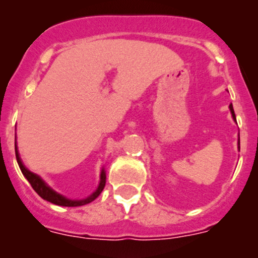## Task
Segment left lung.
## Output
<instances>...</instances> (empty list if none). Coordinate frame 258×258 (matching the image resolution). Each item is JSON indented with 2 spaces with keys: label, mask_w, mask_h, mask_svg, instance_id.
Instances as JSON below:
<instances>
[{
  "label": "left lung",
  "mask_w": 258,
  "mask_h": 258,
  "mask_svg": "<svg viewBox=\"0 0 258 258\" xmlns=\"http://www.w3.org/2000/svg\"><path fill=\"white\" fill-rule=\"evenodd\" d=\"M230 111H231V113H232L233 119H235V121H236V114H235V111H233L232 105H230ZM238 148H240V139H238Z\"/></svg>",
  "instance_id": "left-lung-1"
}]
</instances>
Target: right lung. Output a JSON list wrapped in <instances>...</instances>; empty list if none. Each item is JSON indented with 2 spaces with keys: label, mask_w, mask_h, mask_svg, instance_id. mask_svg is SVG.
<instances>
[{
  "label": "right lung",
  "mask_w": 258,
  "mask_h": 258,
  "mask_svg": "<svg viewBox=\"0 0 258 258\" xmlns=\"http://www.w3.org/2000/svg\"><path fill=\"white\" fill-rule=\"evenodd\" d=\"M15 151H16L17 163H18V166H20V168H21V172H22L23 176L27 178V181L30 182L31 186H32V188L35 189L36 192H37L38 196H41L43 200L51 202V204L58 205V206H66V207L83 206V205L90 204V202H92L93 200L97 199V197L100 196L101 192H102V189L105 188L106 172H105V170H102V171H101L100 184H98L97 189H96V191L93 192L91 196H88L87 199H85V200H70V199H67V197L62 196V195L57 194L56 191H53V189H52L51 187H49L48 184L46 183V182L40 177V176L36 175V173H33V172H31L30 170H27V168L25 167V165H23L22 161H21V157H20V153H18L16 142H15Z\"/></svg>",
  "instance_id": "1"
}]
</instances>
